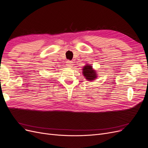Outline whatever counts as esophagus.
Instances as JSON below:
<instances>
[{
    "label": "esophagus",
    "instance_id": "esophagus-1",
    "mask_svg": "<svg viewBox=\"0 0 148 148\" xmlns=\"http://www.w3.org/2000/svg\"><path fill=\"white\" fill-rule=\"evenodd\" d=\"M66 65H67V66L69 67H72L73 66V61H72L68 60V61H67Z\"/></svg>",
    "mask_w": 148,
    "mask_h": 148
}]
</instances>
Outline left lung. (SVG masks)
<instances>
[{
	"label": "left lung",
	"instance_id": "1",
	"mask_svg": "<svg viewBox=\"0 0 148 148\" xmlns=\"http://www.w3.org/2000/svg\"><path fill=\"white\" fill-rule=\"evenodd\" d=\"M82 73L86 79L88 81H93L97 78V72L90 64H86L85 66H84L82 69Z\"/></svg>",
	"mask_w": 148,
	"mask_h": 148
}]
</instances>
